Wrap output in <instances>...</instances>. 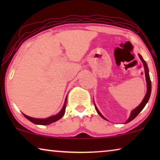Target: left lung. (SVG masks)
Instances as JSON below:
<instances>
[{"mask_svg": "<svg viewBox=\"0 0 160 160\" xmlns=\"http://www.w3.org/2000/svg\"><path fill=\"white\" fill-rule=\"evenodd\" d=\"M139 58L141 59L142 62H143V66H144V70H145V76H146V85H147V92H146V94L145 95V97H144L143 101L141 102V103L138 106L136 107L134 110L132 111V112H131V114L130 116V117H129V119L127 120L125 123H128V122H130L132 121L135 119V117H137L138 115V113L141 112V111L143 110L144 107L147 103L148 100H149V98H150V95H151V92H152V83H151V80H150V76H149V73H148V65H147V63L146 62V61L143 60V58H142V56L141 54H139ZM95 108H96V111H97V112L98 113V114H99L100 117H101L102 119H106V118H105L103 116H102L101 113L99 111H98V109L97 108V107L95 105Z\"/></svg>", "mask_w": 160, "mask_h": 160, "instance_id": "obj_1", "label": "left lung"}]
</instances>
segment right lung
Returning <instances> with one entry per match:
<instances>
[{
    "instance_id": "right-lung-1",
    "label": "right lung",
    "mask_w": 160,
    "mask_h": 160,
    "mask_svg": "<svg viewBox=\"0 0 160 160\" xmlns=\"http://www.w3.org/2000/svg\"><path fill=\"white\" fill-rule=\"evenodd\" d=\"M66 102H67V98L65 99L64 106H63L62 108L61 109V111L59 112L58 114L54 115V116H52V117L46 118V119H36V118H32L30 117H28V116L24 114L25 117L26 119H28L29 121L32 122L33 124H41V125H47V124H49L51 123H53V122L58 121V120L60 119L61 118L63 117L65 113V107H66Z\"/></svg>"
}]
</instances>
